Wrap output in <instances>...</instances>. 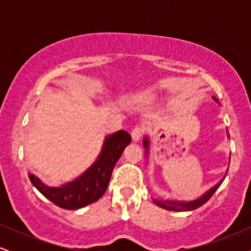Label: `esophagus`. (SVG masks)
<instances>
[{
	"label": "esophagus",
	"instance_id": "obj_1",
	"mask_svg": "<svg viewBox=\"0 0 251 251\" xmlns=\"http://www.w3.org/2000/svg\"><path fill=\"white\" fill-rule=\"evenodd\" d=\"M144 133H145V129H144V127H142V126H135L131 132L132 139H133L134 142H139V140L143 138Z\"/></svg>",
	"mask_w": 251,
	"mask_h": 251
}]
</instances>
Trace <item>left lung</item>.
Returning <instances> with one entry per match:
<instances>
[{"mask_svg":"<svg viewBox=\"0 0 251 251\" xmlns=\"http://www.w3.org/2000/svg\"><path fill=\"white\" fill-rule=\"evenodd\" d=\"M216 100V99H215ZM217 101V100H216ZM144 148L146 149V153L149 152V139L145 138L144 139ZM224 179H222L220 183H217L214 188H211L208 192H205L201 197L198 198V200L195 201H165V200H160V198H154L153 201L157 204L158 206L160 208L166 209V210H171V211H191V210H195L200 206L205 204L210 198L212 197V195L215 194V191L220 188V185L222 184V181Z\"/></svg>","mask_w":251,"mask_h":251,"instance_id":"1","label":"left lung"}]
</instances>
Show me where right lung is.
Wrapping results in <instances>:
<instances>
[{"label":"right lung","mask_w":251,"mask_h":251,"mask_svg":"<svg viewBox=\"0 0 251 251\" xmlns=\"http://www.w3.org/2000/svg\"><path fill=\"white\" fill-rule=\"evenodd\" d=\"M131 143V135L126 131H118L106 137L101 153L96 163L76 179L61 186H48L36 176L29 174L33 185L50 201L62 209L76 210L94 203L105 194L112 171L126 146Z\"/></svg>","instance_id":"add662e5"}]
</instances>
